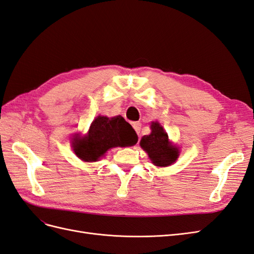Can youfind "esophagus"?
<instances>
[{
  "mask_svg": "<svg viewBox=\"0 0 254 254\" xmlns=\"http://www.w3.org/2000/svg\"><path fill=\"white\" fill-rule=\"evenodd\" d=\"M132 126H133V128H134V130H135V132L137 133V135H140V133H141V127H142L141 123L135 122V123H133Z\"/></svg>",
  "mask_w": 254,
  "mask_h": 254,
  "instance_id": "34e87169",
  "label": "esophagus"
}]
</instances>
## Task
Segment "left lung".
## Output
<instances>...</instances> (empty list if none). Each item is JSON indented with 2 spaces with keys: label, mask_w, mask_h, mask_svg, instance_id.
<instances>
[{
  "label": "left lung",
  "mask_w": 254,
  "mask_h": 254,
  "mask_svg": "<svg viewBox=\"0 0 254 254\" xmlns=\"http://www.w3.org/2000/svg\"><path fill=\"white\" fill-rule=\"evenodd\" d=\"M140 145L157 166H170L179 156L178 148L170 144L167 133L157 122L151 123V133L144 135Z\"/></svg>",
  "instance_id": "8db88e82"
}]
</instances>
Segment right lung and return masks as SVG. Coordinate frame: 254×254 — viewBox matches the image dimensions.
<instances>
[{
    "label": "right lung",
    "mask_w": 254,
    "mask_h": 254,
    "mask_svg": "<svg viewBox=\"0 0 254 254\" xmlns=\"http://www.w3.org/2000/svg\"><path fill=\"white\" fill-rule=\"evenodd\" d=\"M137 135L131 125L124 118L97 117L90 126L84 137L79 135L73 139V150L78 158L86 162H95L112 147H125L134 145Z\"/></svg>",
    "instance_id": "1"
}]
</instances>
